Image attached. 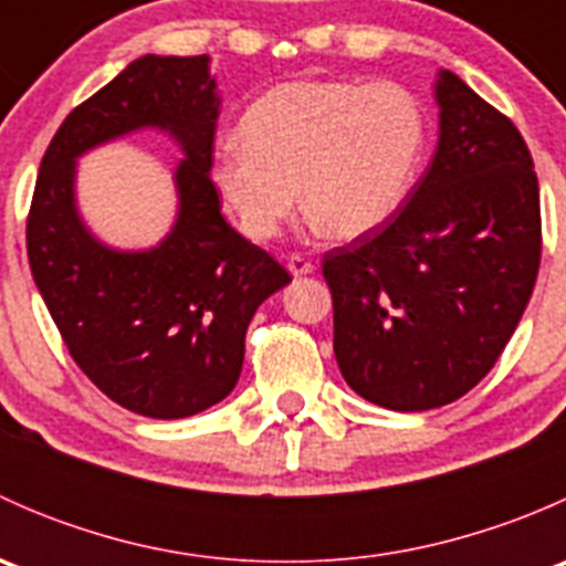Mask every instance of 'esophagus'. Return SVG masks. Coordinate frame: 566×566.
<instances>
[{
    "label": "esophagus",
    "mask_w": 566,
    "mask_h": 566,
    "mask_svg": "<svg viewBox=\"0 0 566 566\" xmlns=\"http://www.w3.org/2000/svg\"><path fill=\"white\" fill-rule=\"evenodd\" d=\"M287 271L293 273V276H306V273L315 271V265H312V262L306 260V256L290 254V256H287Z\"/></svg>",
    "instance_id": "esophagus-1"
}]
</instances>
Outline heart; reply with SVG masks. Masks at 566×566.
<instances>
[{
  "label": "heart",
  "mask_w": 566,
  "mask_h": 566,
  "mask_svg": "<svg viewBox=\"0 0 566 566\" xmlns=\"http://www.w3.org/2000/svg\"><path fill=\"white\" fill-rule=\"evenodd\" d=\"M241 142L216 158L213 186L251 241H271L295 202L319 230L353 241L408 197L427 142L419 98L397 82L306 78L247 108Z\"/></svg>",
  "instance_id": "heart-1"
}]
</instances>
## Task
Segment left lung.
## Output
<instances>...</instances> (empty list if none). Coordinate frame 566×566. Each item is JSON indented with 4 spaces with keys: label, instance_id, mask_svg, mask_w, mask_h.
Wrapping results in <instances>:
<instances>
[{
    "label": "left lung",
    "instance_id": "1",
    "mask_svg": "<svg viewBox=\"0 0 566 566\" xmlns=\"http://www.w3.org/2000/svg\"><path fill=\"white\" fill-rule=\"evenodd\" d=\"M441 134L408 202L331 249L334 353L358 397L389 410L454 402L493 369L534 290L539 182L521 130L452 71Z\"/></svg>",
    "mask_w": 566,
    "mask_h": 566
}]
</instances>
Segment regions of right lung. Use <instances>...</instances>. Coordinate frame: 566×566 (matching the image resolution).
<instances>
[{"mask_svg": "<svg viewBox=\"0 0 566 566\" xmlns=\"http://www.w3.org/2000/svg\"><path fill=\"white\" fill-rule=\"evenodd\" d=\"M219 104L208 54L139 56L60 125L27 219L32 279L73 361L108 399L150 419H186L235 389L256 306L290 284L221 216L210 180ZM142 127L169 133L187 156L178 219L158 248L119 252L77 216L75 161Z\"/></svg>", "mask_w": 566, "mask_h": 566, "instance_id": "obj_1", "label": "right lung"}]
</instances>
